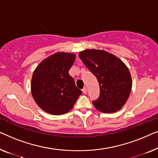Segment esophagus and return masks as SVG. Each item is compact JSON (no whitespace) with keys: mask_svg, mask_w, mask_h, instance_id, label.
Masks as SVG:
<instances>
[{"mask_svg":"<svg viewBox=\"0 0 158 158\" xmlns=\"http://www.w3.org/2000/svg\"><path fill=\"white\" fill-rule=\"evenodd\" d=\"M82 91H83V94H86L87 93V88H86V87H84L83 89H82Z\"/></svg>","mask_w":158,"mask_h":158,"instance_id":"esophagus-1","label":"esophagus"}]
</instances>
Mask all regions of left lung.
I'll return each mask as SVG.
<instances>
[{
  "mask_svg": "<svg viewBox=\"0 0 158 158\" xmlns=\"http://www.w3.org/2000/svg\"><path fill=\"white\" fill-rule=\"evenodd\" d=\"M79 57L99 83V97L92 101L96 109L103 113L122 109L131 89L130 73L124 62L111 53L96 49L81 52Z\"/></svg>",
  "mask_w": 158,
  "mask_h": 158,
  "instance_id": "1",
  "label": "left lung"
}]
</instances>
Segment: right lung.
I'll use <instances>...</instances> for the list:
<instances>
[{"label": "right lung", "mask_w": 158, "mask_h": 158, "mask_svg": "<svg viewBox=\"0 0 158 158\" xmlns=\"http://www.w3.org/2000/svg\"><path fill=\"white\" fill-rule=\"evenodd\" d=\"M75 55L58 52L41 62L33 73L31 94L42 110L54 115H62L72 109L82 91L75 85L69 70Z\"/></svg>", "instance_id": "add662e5"}]
</instances>
